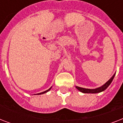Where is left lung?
I'll use <instances>...</instances> for the list:
<instances>
[{"mask_svg":"<svg viewBox=\"0 0 123 123\" xmlns=\"http://www.w3.org/2000/svg\"><path fill=\"white\" fill-rule=\"evenodd\" d=\"M115 75H116V73H115L114 75H113L112 77H111V79H109V80L107 81L105 84H103V86H100L99 87L96 88V89H86V88L80 87H79V86H75V87H76V88H77V89L79 90V91L82 92L83 93H99V92H101L105 91V90L110 86V84H111V82H112L113 79L114 78Z\"/></svg>","mask_w":123,"mask_h":123,"instance_id":"obj_1","label":"left lung"}]
</instances>
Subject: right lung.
I'll return each instance as SVG.
<instances>
[{"label":"right lung","mask_w":123,"mask_h":123,"mask_svg":"<svg viewBox=\"0 0 123 123\" xmlns=\"http://www.w3.org/2000/svg\"><path fill=\"white\" fill-rule=\"evenodd\" d=\"M51 89H52V87H50V88H49V89H48V90H46V91H45L42 92H40V93H37V94H37V95H39V94H43L46 93V92H47L49 91H50V90Z\"/></svg>","instance_id":"1"}]
</instances>
